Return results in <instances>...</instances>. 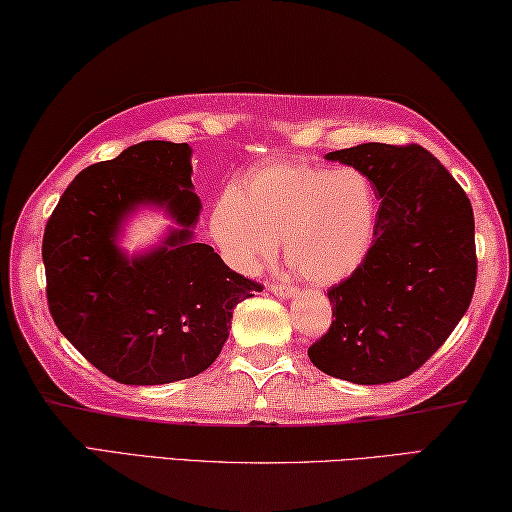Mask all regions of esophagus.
Instances as JSON below:
<instances>
[{
	"label": "esophagus",
	"instance_id": "1",
	"mask_svg": "<svg viewBox=\"0 0 512 512\" xmlns=\"http://www.w3.org/2000/svg\"><path fill=\"white\" fill-rule=\"evenodd\" d=\"M270 292L276 294V297H281V299H290V297H294V294H297V288H294V285L272 283V285H270Z\"/></svg>",
	"mask_w": 512,
	"mask_h": 512
}]
</instances>
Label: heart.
<instances>
[{
    "label": "heart",
    "mask_w": 512,
    "mask_h": 512,
    "mask_svg": "<svg viewBox=\"0 0 512 512\" xmlns=\"http://www.w3.org/2000/svg\"><path fill=\"white\" fill-rule=\"evenodd\" d=\"M378 224V195L357 168L310 161L270 164L213 206L211 233L224 261L256 274L283 254L303 279L330 285L364 263Z\"/></svg>",
    "instance_id": "obj_1"
}]
</instances>
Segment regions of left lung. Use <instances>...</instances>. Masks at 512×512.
<instances>
[{
	"label": "left lung",
	"instance_id": "left-lung-1",
	"mask_svg": "<svg viewBox=\"0 0 512 512\" xmlns=\"http://www.w3.org/2000/svg\"><path fill=\"white\" fill-rule=\"evenodd\" d=\"M366 173L380 200L364 263L328 290V333L308 348L333 378L387 384L418 371L450 337L477 283L472 204L418 143H360L328 152Z\"/></svg>",
	"mask_w": 512,
	"mask_h": 512
}]
</instances>
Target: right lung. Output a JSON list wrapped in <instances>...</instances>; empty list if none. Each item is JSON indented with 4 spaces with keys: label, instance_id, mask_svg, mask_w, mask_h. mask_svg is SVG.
Instances as JSON below:
<instances>
[{
    "label": "right lung",
    "instance_id": "obj_1",
    "mask_svg": "<svg viewBox=\"0 0 512 512\" xmlns=\"http://www.w3.org/2000/svg\"><path fill=\"white\" fill-rule=\"evenodd\" d=\"M191 173L188 143L141 141L80 170L44 227L51 317L89 364L121 384H168L209 369L233 308L263 290L193 240L202 204ZM146 203L166 208L178 229L128 259L115 238Z\"/></svg>",
    "mask_w": 512,
    "mask_h": 512
}]
</instances>
